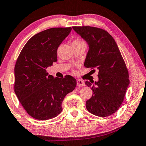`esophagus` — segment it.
<instances>
[{
	"label": "esophagus",
	"instance_id": "esophagus-1",
	"mask_svg": "<svg viewBox=\"0 0 146 146\" xmlns=\"http://www.w3.org/2000/svg\"><path fill=\"white\" fill-rule=\"evenodd\" d=\"M77 85L78 87H84V86H85V83H84L83 81H82L81 79H77Z\"/></svg>",
	"mask_w": 146,
	"mask_h": 146
}]
</instances>
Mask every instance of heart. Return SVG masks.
<instances>
[{
	"instance_id": "b5f03b06",
	"label": "heart",
	"mask_w": 146,
	"mask_h": 146,
	"mask_svg": "<svg viewBox=\"0 0 146 146\" xmlns=\"http://www.w3.org/2000/svg\"><path fill=\"white\" fill-rule=\"evenodd\" d=\"M78 44H86L85 41L83 40H82L81 38H77L73 41V42L72 43V46L73 45H78Z\"/></svg>"
}]
</instances>
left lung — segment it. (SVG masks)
<instances>
[{
	"mask_svg": "<svg viewBox=\"0 0 146 146\" xmlns=\"http://www.w3.org/2000/svg\"><path fill=\"white\" fill-rule=\"evenodd\" d=\"M73 29L89 44L85 67L98 71V81L85 82L93 91L86 108L95 116H110L120 108L130 84L126 63L114 38L106 30L91 26H73Z\"/></svg>",
	"mask_w": 146,
	"mask_h": 146,
	"instance_id": "obj_1",
	"label": "left lung"
}]
</instances>
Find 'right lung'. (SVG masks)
I'll use <instances>...</instances> for the list:
<instances>
[{"mask_svg": "<svg viewBox=\"0 0 146 146\" xmlns=\"http://www.w3.org/2000/svg\"><path fill=\"white\" fill-rule=\"evenodd\" d=\"M71 29L52 28L35 34L16 61L14 92L27 113L37 120H49L60 114L65 96L77 85L72 76L53 78L46 71L57 61V48Z\"/></svg>", "mask_w": 146, "mask_h": 146, "instance_id": "right-lung-1", "label": "right lung"}]
</instances>
